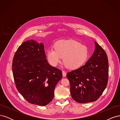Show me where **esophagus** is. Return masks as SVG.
<instances>
[{
    "label": "esophagus",
    "instance_id": "esophagus-1",
    "mask_svg": "<svg viewBox=\"0 0 120 120\" xmlns=\"http://www.w3.org/2000/svg\"><path fill=\"white\" fill-rule=\"evenodd\" d=\"M62 73H63V77H66V75H67L66 72H65L64 71H62Z\"/></svg>",
    "mask_w": 120,
    "mask_h": 120
}]
</instances>
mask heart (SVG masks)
<instances>
[{
  "label": "heart",
  "mask_w": 120,
  "mask_h": 120,
  "mask_svg": "<svg viewBox=\"0 0 120 120\" xmlns=\"http://www.w3.org/2000/svg\"><path fill=\"white\" fill-rule=\"evenodd\" d=\"M54 48L46 52L47 59L52 66H56L64 58V63L68 68L76 70L84 64L89 56L88 48L74 40H60Z\"/></svg>",
  "instance_id": "1"
}]
</instances>
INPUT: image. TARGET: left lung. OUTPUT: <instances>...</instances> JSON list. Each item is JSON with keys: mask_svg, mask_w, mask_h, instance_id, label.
<instances>
[{"mask_svg": "<svg viewBox=\"0 0 120 120\" xmlns=\"http://www.w3.org/2000/svg\"><path fill=\"white\" fill-rule=\"evenodd\" d=\"M95 49L85 65L68 72L71 96L79 103L97 101L107 86L109 63L104 49L95 41Z\"/></svg>", "mask_w": 120, "mask_h": 120, "instance_id": "obj_1", "label": "left lung"}]
</instances>
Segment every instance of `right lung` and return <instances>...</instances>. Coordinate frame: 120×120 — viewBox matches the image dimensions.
I'll return each instance as SVG.
<instances>
[{
    "mask_svg": "<svg viewBox=\"0 0 120 120\" xmlns=\"http://www.w3.org/2000/svg\"><path fill=\"white\" fill-rule=\"evenodd\" d=\"M44 45L34 40L23 42L12 61L13 78L18 91L28 102L44 106L52 101L62 71L49 64Z\"/></svg>",
    "mask_w": 120,
    "mask_h": 120,
    "instance_id": "right-lung-1",
    "label": "right lung"
}]
</instances>
